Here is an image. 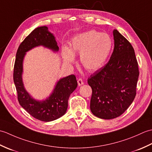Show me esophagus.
I'll return each mask as SVG.
<instances>
[{"label": "esophagus", "mask_w": 152, "mask_h": 152, "mask_svg": "<svg viewBox=\"0 0 152 152\" xmlns=\"http://www.w3.org/2000/svg\"><path fill=\"white\" fill-rule=\"evenodd\" d=\"M77 82H78V86H82V85H83V80L82 79H81V78H79V79H78V80H77Z\"/></svg>", "instance_id": "obj_1"}]
</instances>
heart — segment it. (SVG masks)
Returning a JSON list of instances; mask_svg holds the SVG:
<instances>
[{
  "mask_svg": "<svg viewBox=\"0 0 152 152\" xmlns=\"http://www.w3.org/2000/svg\"><path fill=\"white\" fill-rule=\"evenodd\" d=\"M112 40L106 33L95 30L76 35L70 43L69 49H64V62H74V56L80 54V63L89 72H95L104 65L112 49Z\"/></svg>",
  "mask_w": 152,
  "mask_h": 152,
  "instance_id": "heart-1",
  "label": "heart"
}]
</instances>
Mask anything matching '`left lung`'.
Segmentation results:
<instances>
[{
    "instance_id": "1",
    "label": "left lung",
    "mask_w": 152,
    "mask_h": 152,
    "mask_svg": "<svg viewBox=\"0 0 152 152\" xmlns=\"http://www.w3.org/2000/svg\"><path fill=\"white\" fill-rule=\"evenodd\" d=\"M114 48L108 62L88 80L92 89L90 109L96 117H119L134 101L139 76L134 50L131 43L115 29Z\"/></svg>"
}]
</instances>
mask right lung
Segmentation results:
<instances>
[{"instance_id": "right-lung-1", "label": "right lung", "mask_w": 152, "mask_h": 152, "mask_svg": "<svg viewBox=\"0 0 152 152\" xmlns=\"http://www.w3.org/2000/svg\"><path fill=\"white\" fill-rule=\"evenodd\" d=\"M42 46L59 50L53 35L46 26L35 28L22 42L16 53L14 67V82L19 104L33 117L40 121H51L65 114L69 96L78 86L76 76L72 74L61 79L53 93L46 101H37L31 98L25 89L22 82L23 60L25 53L36 46Z\"/></svg>"}]
</instances>
